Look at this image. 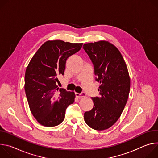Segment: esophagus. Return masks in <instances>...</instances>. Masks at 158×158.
<instances>
[{
	"label": "esophagus",
	"mask_w": 158,
	"mask_h": 158,
	"mask_svg": "<svg viewBox=\"0 0 158 158\" xmlns=\"http://www.w3.org/2000/svg\"><path fill=\"white\" fill-rule=\"evenodd\" d=\"M75 95H76V96L77 98H79V99L82 98H84V97L86 96V94H85V93H81V94L77 93H75Z\"/></svg>",
	"instance_id": "obj_1"
}]
</instances>
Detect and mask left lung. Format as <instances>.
I'll return each mask as SVG.
<instances>
[{"mask_svg": "<svg viewBox=\"0 0 158 158\" xmlns=\"http://www.w3.org/2000/svg\"><path fill=\"white\" fill-rule=\"evenodd\" d=\"M83 49L100 83V96L91 98L94 107L85 112L84 121L93 129L105 130L119 119L127 101L131 85L127 67L120 51L108 41L84 44Z\"/></svg>", "mask_w": 158, "mask_h": 158, "instance_id": "obj_1", "label": "left lung"}]
</instances>
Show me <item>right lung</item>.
Listing matches in <instances>:
<instances>
[{"mask_svg": "<svg viewBox=\"0 0 158 158\" xmlns=\"http://www.w3.org/2000/svg\"><path fill=\"white\" fill-rule=\"evenodd\" d=\"M82 46V43L48 40L27 67L24 88L29 108L37 121L44 126L60 124L67 106L74 102L75 93L58 87L56 82L64 73L67 58L78 52Z\"/></svg>", "mask_w": 158, "mask_h": 158, "instance_id": "1", "label": "right lung"}]
</instances>
